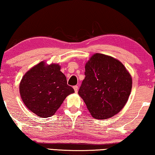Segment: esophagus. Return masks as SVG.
I'll use <instances>...</instances> for the list:
<instances>
[{"label": "esophagus", "instance_id": "obj_1", "mask_svg": "<svg viewBox=\"0 0 155 155\" xmlns=\"http://www.w3.org/2000/svg\"><path fill=\"white\" fill-rule=\"evenodd\" d=\"M73 89H74V90H75V92L77 93L78 90V86H74Z\"/></svg>", "mask_w": 155, "mask_h": 155}]
</instances>
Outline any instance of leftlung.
<instances>
[{"instance_id":"8db88e82","label":"left lung","mask_w":155,"mask_h":155,"mask_svg":"<svg viewBox=\"0 0 155 155\" xmlns=\"http://www.w3.org/2000/svg\"><path fill=\"white\" fill-rule=\"evenodd\" d=\"M85 78L78 91L94 118L106 120L126 105L132 78L122 63L110 56L96 53L85 64Z\"/></svg>"}]
</instances>
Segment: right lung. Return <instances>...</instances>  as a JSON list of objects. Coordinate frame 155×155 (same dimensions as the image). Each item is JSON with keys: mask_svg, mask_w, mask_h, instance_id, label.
Instances as JSON below:
<instances>
[{"mask_svg": "<svg viewBox=\"0 0 155 155\" xmlns=\"http://www.w3.org/2000/svg\"><path fill=\"white\" fill-rule=\"evenodd\" d=\"M58 64L41 61L28 71L19 84V93L26 107L40 117L54 115L66 96L75 92Z\"/></svg>", "mask_w": 155, "mask_h": 155, "instance_id": "add662e5", "label": "right lung"}]
</instances>
